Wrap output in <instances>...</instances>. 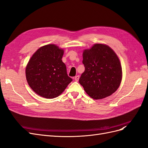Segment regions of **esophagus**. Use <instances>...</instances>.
Listing matches in <instances>:
<instances>
[{
    "label": "esophagus",
    "mask_w": 148,
    "mask_h": 148,
    "mask_svg": "<svg viewBox=\"0 0 148 148\" xmlns=\"http://www.w3.org/2000/svg\"><path fill=\"white\" fill-rule=\"evenodd\" d=\"M79 78V75H77V76H75V78H74V79H75V81H77V82H78V81Z\"/></svg>",
    "instance_id": "obj_1"
}]
</instances>
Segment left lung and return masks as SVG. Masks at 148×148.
<instances>
[{"label":"left lung","mask_w":148,"mask_h":148,"mask_svg":"<svg viewBox=\"0 0 148 148\" xmlns=\"http://www.w3.org/2000/svg\"><path fill=\"white\" fill-rule=\"evenodd\" d=\"M84 71L79 83L92 99L110 96L119 88L122 78L119 57L108 46L95 44L83 53Z\"/></svg>","instance_id":"left-lung-1"}]
</instances>
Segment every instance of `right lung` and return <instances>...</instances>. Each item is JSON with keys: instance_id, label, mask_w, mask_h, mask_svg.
Here are the masks:
<instances>
[{"instance_id": "obj_1", "label": "right lung", "mask_w": 148, "mask_h": 148, "mask_svg": "<svg viewBox=\"0 0 148 148\" xmlns=\"http://www.w3.org/2000/svg\"><path fill=\"white\" fill-rule=\"evenodd\" d=\"M63 49L55 44L38 49L26 67V78L30 88L40 96L52 99L64 92L72 82L62 60Z\"/></svg>"}]
</instances>
